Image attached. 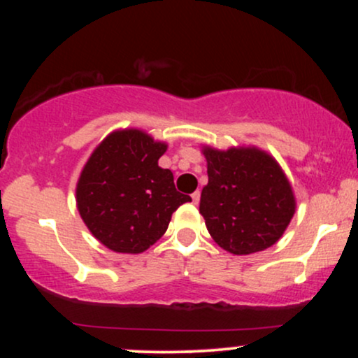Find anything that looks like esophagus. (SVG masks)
Instances as JSON below:
<instances>
[{"mask_svg": "<svg viewBox=\"0 0 358 358\" xmlns=\"http://www.w3.org/2000/svg\"><path fill=\"white\" fill-rule=\"evenodd\" d=\"M192 200H193V203H199L200 202V192L199 190L192 193Z\"/></svg>", "mask_w": 358, "mask_h": 358, "instance_id": "obj_1", "label": "esophagus"}]
</instances>
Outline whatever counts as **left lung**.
I'll use <instances>...</instances> for the list:
<instances>
[{"label":"left lung","instance_id":"8db88e82","mask_svg":"<svg viewBox=\"0 0 358 358\" xmlns=\"http://www.w3.org/2000/svg\"><path fill=\"white\" fill-rule=\"evenodd\" d=\"M208 183L200 196L212 239L236 256L276 244L294 215L293 188L273 156L257 148H203Z\"/></svg>","mask_w":358,"mask_h":358}]
</instances>
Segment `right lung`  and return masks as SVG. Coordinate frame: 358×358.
I'll return each instance as SVG.
<instances>
[{"label": "right lung", "mask_w": 358, "mask_h": 358, "mask_svg": "<svg viewBox=\"0 0 358 358\" xmlns=\"http://www.w3.org/2000/svg\"><path fill=\"white\" fill-rule=\"evenodd\" d=\"M166 145L139 129L110 133L94 150L76 188L77 208L101 244L122 254L153 245L180 205L173 173L158 166Z\"/></svg>", "instance_id": "1"}]
</instances>
